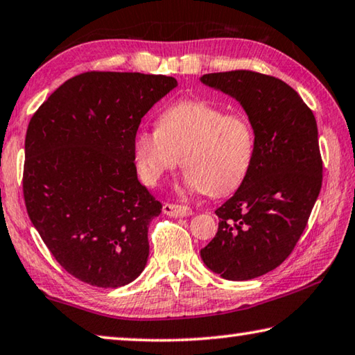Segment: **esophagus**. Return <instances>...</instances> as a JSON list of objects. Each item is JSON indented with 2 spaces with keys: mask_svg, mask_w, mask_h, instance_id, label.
I'll return each instance as SVG.
<instances>
[{
  "mask_svg": "<svg viewBox=\"0 0 355 355\" xmlns=\"http://www.w3.org/2000/svg\"><path fill=\"white\" fill-rule=\"evenodd\" d=\"M165 216L170 217H187L191 216V209L187 206H181V205H171V202H165L164 207H162Z\"/></svg>",
  "mask_w": 355,
  "mask_h": 355,
  "instance_id": "obj_1",
  "label": "esophagus"
}]
</instances>
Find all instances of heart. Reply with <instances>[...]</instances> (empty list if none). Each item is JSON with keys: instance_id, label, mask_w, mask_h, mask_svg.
Segmentation results:
<instances>
[{"instance_id": "obj_1", "label": "heart", "mask_w": 355, "mask_h": 355, "mask_svg": "<svg viewBox=\"0 0 355 355\" xmlns=\"http://www.w3.org/2000/svg\"><path fill=\"white\" fill-rule=\"evenodd\" d=\"M138 178L155 187L181 157L184 185L196 193L228 195L245 181L257 157V130L243 112L206 98H187L164 108L157 129L132 138Z\"/></svg>"}]
</instances>
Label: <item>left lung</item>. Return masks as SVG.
<instances>
[{
  "label": "left lung",
  "mask_w": 355,
  "mask_h": 355,
  "mask_svg": "<svg viewBox=\"0 0 355 355\" xmlns=\"http://www.w3.org/2000/svg\"><path fill=\"white\" fill-rule=\"evenodd\" d=\"M241 103L257 130V157L236 193L220 206L218 231L201 259L225 280L274 270L300 239L322 184L315 114L291 86L252 71L200 78Z\"/></svg>",
  "instance_id": "8db88e82"
}]
</instances>
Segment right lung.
<instances>
[{"label":"right lung","instance_id":"right-lung-1","mask_svg":"<svg viewBox=\"0 0 355 355\" xmlns=\"http://www.w3.org/2000/svg\"><path fill=\"white\" fill-rule=\"evenodd\" d=\"M176 86L166 75L86 72L62 83L28 125V216L58 263L91 286H124L148 263V228L162 205L138 181L132 138Z\"/></svg>","mask_w":355,"mask_h":355}]
</instances>
